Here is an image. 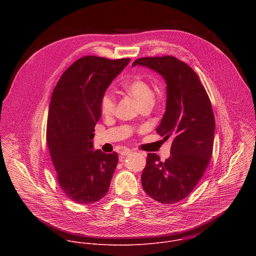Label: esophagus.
<instances>
[{
    "instance_id": "obj_1",
    "label": "esophagus",
    "mask_w": 256,
    "mask_h": 256,
    "mask_svg": "<svg viewBox=\"0 0 256 256\" xmlns=\"http://www.w3.org/2000/svg\"><path fill=\"white\" fill-rule=\"evenodd\" d=\"M132 152H131V150H129V148H124V150H122L121 152H120V154L122 156H128V154H130Z\"/></svg>"
}]
</instances>
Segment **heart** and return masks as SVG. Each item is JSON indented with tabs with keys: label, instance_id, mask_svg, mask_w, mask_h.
<instances>
[{
	"label": "heart",
	"instance_id": "heart-1",
	"mask_svg": "<svg viewBox=\"0 0 256 256\" xmlns=\"http://www.w3.org/2000/svg\"><path fill=\"white\" fill-rule=\"evenodd\" d=\"M126 92L133 96L141 106L146 102H154V92L146 80L136 78L125 86ZM116 102L114 96L110 92H106L100 100V110L104 115L112 114L115 110Z\"/></svg>",
	"mask_w": 256,
	"mask_h": 256
}]
</instances>
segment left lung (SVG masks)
<instances>
[{
  "label": "left lung",
  "mask_w": 256,
  "mask_h": 256,
  "mask_svg": "<svg viewBox=\"0 0 256 256\" xmlns=\"http://www.w3.org/2000/svg\"><path fill=\"white\" fill-rule=\"evenodd\" d=\"M137 65L166 80V112L156 132L164 141H172L170 156L164 162L156 154H148L142 185L156 201L176 203L192 192L209 164L215 133L211 102L197 74L176 57L139 58L132 64Z\"/></svg>",
  "instance_id": "left-lung-1"
}]
</instances>
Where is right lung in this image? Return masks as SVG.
Segmentation results:
<instances>
[{
  "instance_id": "1",
  "label": "right lung",
  "mask_w": 256,
  "mask_h": 256,
  "mask_svg": "<svg viewBox=\"0 0 256 256\" xmlns=\"http://www.w3.org/2000/svg\"><path fill=\"white\" fill-rule=\"evenodd\" d=\"M130 62L84 56L61 76L48 111L46 140L56 178L78 204H92L106 195L118 154L94 150L100 100L111 82Z\"/></svg>"
}]
</instances>
